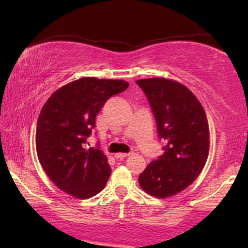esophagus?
Segmentation results:
<instances>
[{
  "instance_id": "obj_1",
  "label": "esophagus",
  "mask_w": 248,
  "mask_h": 248,
  "mask_svg": "<svg viewBox=\"0 0 248 248\" xmlns=\"http://www.w3.org/2000/svg\"><path fill=\"white\" fill-rule=\"evenodd\" d=\"M128 155H130V154H122V152H120V154L115 155V158H116V159H124V158L128 157Z\"/></svg>"
}]
</instances>
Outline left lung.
<instances>
[{
    "mask_svg": "<svg viewBox=\"0 0 248 248\" xmlns=\"http://www.w3.org/2000/svg\"><path fill=\"white\" fill-rule=\"evenodd\" d=\"M157 122L165 152L139 176L149 195L174 196L188 187L204 168L209 157L210 132L204 108L184 84L166 78L138 80Z\"/></svg>",
    "mask_w": 248,
    "mask_h": 248,
    "instance_id": "left-lung-1",
    "label": "left lung"
}]
</instances>
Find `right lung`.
I'll return each instance as SVG.
<instances>
[{
  "instance_id": "add662e5",
  "label": "right lung",
  "mask_w": 248,
  "mask_h": 248,
  "mask_svg": "<svg viewBox=\"0 0 248 248\" xmlns=\"http://www.w3.org/2000/svg\"><path fill=\"white\" fill-rule=\"evenodd\" d=\"M124 80L81 78L61 87L44 105L37 121L36 150L50 181L66 194L89 199L106 185L111 169L99 149L87 148L96 116Z\"/></svg>"
}]
</instances>
